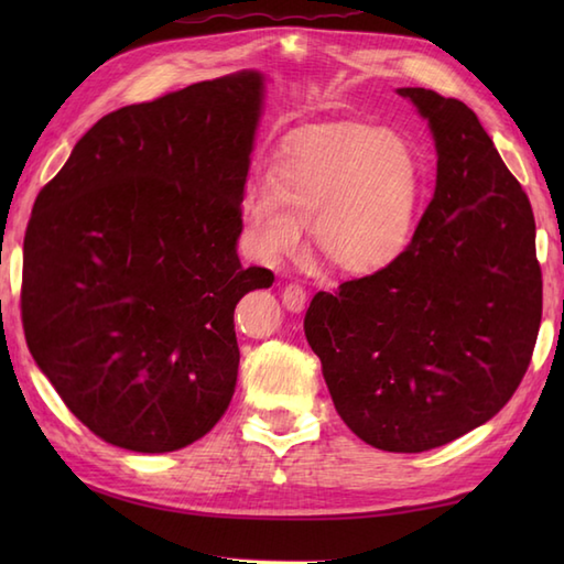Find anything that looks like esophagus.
<instances>
[{
	"label": "esophagus",
	"mask_w": 564,
	"mask_h": 564,
	"mask_svg": "<svg viewBox=\"0 0 564 564\" xmlns=\"http://www.w3.org/2000/svg\"><path fill=\"white\" fill-rule=\"evenodd\" d=\"M281 301H283L285 307L291 310V313H303L305 303H307V293L297 283H289L281 291Z\"/></svg>",
	"instance_id": "obj_1"
}]
</instances>
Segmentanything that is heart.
Wrapping results in <instances>:
<instances>
[{
  "instance_id": "b5f03b06",
  "label": "heart",
  "mask_w": 564,
  "mask_h": 564,
  "mask_svg": "<svg viewBox=\"0 0 564 564\" xmlns=\"http://www.w3.org/2000/svg\"><path fill=\"white\" fill-rule=\"evenodd\" d=\"M422 166L394 130L341 126L315 133L242 198L251 254L267 267L303 249L310 225L317 254L344 273L390 267L410 247Z\"/></svg>"
}]
</instances>
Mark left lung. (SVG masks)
<instances>
[{
	"label": "left lung",
	"mask_w": 564,
	"mask_h": 564,
	"mask_svg": "<svg viewBox=\"0 0 564 564\" xmlns=\"http://www.w3.org/2000/svg\"><path fill=\"white\" fill-rule=\"evenodd\" d=\"M436 145V191L390 267L317 293L307 344L344 424L422 453L489 422L531 364L543 315L529 196L458 99L398 89Z\"/></svg>",
	"instance_id": "8db88e82"
}]
</instances>
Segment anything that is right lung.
<instances>
[{
    "instance_id": "obj_1",
    "label": "right lung",
    "mask_w": 564,
    "mask_h": 564,
    "mask_svg": "<svg viewBox=\"0 0 564 564\" xmlns=\"http://www.w3.org/2000/svg\"><path fill=\"white\" fill-rule=\"evenodd\" d=\"M263 82L242 69L104 116L33 203L29 351L111 446L178 451L232 400L235 307L273 283L237 257Z\"/></svg>"
}]
</instances>
